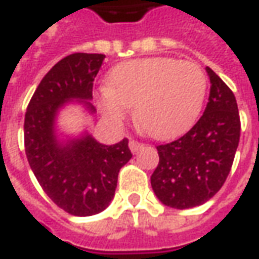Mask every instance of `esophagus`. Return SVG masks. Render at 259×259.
I'll return each mask as SVG.
<instances>
[{"instance_id": "34e87169", "label": "esophagus", "mask_w": 259, "mask_h": 259, "mask_svg": "<svg viewBox=\"0 0 259 259\" xmlns=\"http://www.w3.org/2000/svg\"><path fill=\"white\" fill-rule=\"evenodd\" d=\"M129 147H130V150L133 153H136L139 152L142 147H143V143H140V142H137V140H130L129 142Z\"/></svg>"}]
</instances>
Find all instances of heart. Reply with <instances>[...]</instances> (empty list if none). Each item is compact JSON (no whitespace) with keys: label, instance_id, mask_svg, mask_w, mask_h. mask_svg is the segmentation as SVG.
<instances>
[{"label":"heart","instance_id":"1","mask_svg":"<svg viewBox=\"0 0 259 259\" xmlns=\"http://www.w3.org/2000/svg\"><path fill=\"white\" fill-rule=\"evenodd\" d=\"M207 79L190 61L146 58L122 63L102 91L100 107L107 119L123 120L135 107V120L154 139L181 135L203 107Z\"/></svg>","mask_w":259,"mask_h":259}]
</instances>
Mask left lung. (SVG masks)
Instances as JSON below:
<instances>
[{
  "label": "left lung",
  "instance_id": "1",
  "mask_svg": "<svg viewBox=\"0 0 259 259\" xmlns=\"http://www.w3.org/2000/svg\"><path fill=\"white\" fill-rule=\"evenodd\" d=\"M210 96L203 116L180 139L157 146L159 164L152 187L161 203L193 208L223 187L240 142L241 122L233 91L208 66Z\"/></svg>",
  "mask_w": 259,
  "mask_h": 259
}]
</instances>
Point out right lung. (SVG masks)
<instances>
[{
	"instance_id": "obj_1",
	"label": "right lung",
	"mask_w": 259,
	"mask_h": 259,
	"mask_svg": "<svg viewBox=\"0 0 259 259\" xmlns=\"http://www.w3.org/2000/svg\"><path fill=\"white\" fill-rule=\"evenodd\" d=\"M105 55L72 54L44 76L29 100L24 122L28 163L42 190L66 212L88 217L103 211L115 196L117 174L130 159L129 140L106 146L91 135L66 142L56 136V116L76 100L95 113L93 80Z\"/></svg>"
}]
</instances>
